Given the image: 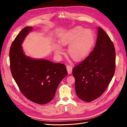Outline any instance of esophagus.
I'll return each mask as SVG.
<instances>
[{
  "label": "esophagus",
  "instance_id": "1",
  "mask_svg": "<svg viewBox=\"0 0 127 127\" xmlns=\"http://www.w3.org/2000/svg\"><path fill=\"white\" fill-rule=\"evenodd\" d=\"M66 69H67V72H68V74H71V72H72V66L71 65H67L66 66Z\"/></svg>",
  "mask_w": 127,
  "mask_h": 127
}]
</instances>
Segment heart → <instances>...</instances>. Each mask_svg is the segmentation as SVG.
I'll return each mask as SVG.
<instances>
[{
    "label": "heart",
    "instance_id": "heart-1",
    "mask_svg": "<svg viewBox=\"0 0 127 127\" xmlns=\"http://www.w3.org/2000/svg\"><path fill=\"white\" fill-rule=\"evenodd\" d=\"M95 36L90 29L76 27L65 33L59 39L62 46L68 45V55L75 60H81L85 58L91 52L95 44ZM56 55L60 56L64 53L62 46L57 44L54 47Z\"/></svg>",
    "mask_w": 127,
    "mask_h": 127
}]
</instances>
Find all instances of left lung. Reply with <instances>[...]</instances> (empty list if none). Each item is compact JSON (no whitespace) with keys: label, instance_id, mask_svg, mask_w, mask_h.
<instances>
[{"label":"left lung","instance_id":"left-lung-1","mask_svg":"<svg viewBox=\"0 0 127 127\" xmlns=\"http://www.w3.org/2000/svg\"><path fill=\"white\" fill-rule=\"evenodd\" d=\"M114 44L105 31L97 27V38L93 51L72 69L77 96L85 102L100 97L112 80L115 69Z\"/></svg>","mask_w":127,"mask_h":127}]
</instances>
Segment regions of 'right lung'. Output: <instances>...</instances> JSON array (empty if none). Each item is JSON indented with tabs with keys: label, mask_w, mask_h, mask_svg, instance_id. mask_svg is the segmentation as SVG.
<instances>
[{
	"label": "right lung",
	"mask_w": 127,
	"mask_h": 127,
	"mask_svg": "<svg viewBox=\"0 0 127 127\" xmlns=\"http://www.w3.org/2000/svg\"><path fill=\"white\" fill-rule=\"evenodd\" d=\"M33 30L32 27H26L13 42L10 49L11 71L23 95L33 102L44 104L55 97L67 71L64 64L25 55L22 44Z\"/></svg>",
	"instance_id": "right-lung-1"
}]
</instances>
